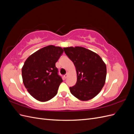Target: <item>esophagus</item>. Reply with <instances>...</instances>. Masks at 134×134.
Returning <instances> with one entry per match:
<instances>
[{
    "label": "esophagus",
    "instance_id": "obj_1",
    "mask_svg": "<svg viewBox=\"0 0 134 134\" xmlns=\"http://www.w3.org/2000/svg\"><path fill=\"white\" fill-rule=\"evenodd\" d=\"M68 73H66V74H65L64 75V78H66L67 77H68Z\"/></svg>",
    "mask_w": 134,
    "mask_h": 134
}]
</instances>
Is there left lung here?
Segmentation results:
<instances>
[{"label":"left lung","instance_id":"obj_1","mask_svg":"<svg viewBox=\"0 0 134 134\" xmlns=\"http://www.w3.org/2000/svg\"><path fill=\"white\" fill-rule=\"evenodd\" d=\"M64 50L76 71L77 81L74 86L69 88L71 93L81 100L93 98L104 85L106 64L98 54L83 47H64Z\"/></svg>","mask_w":134,"mask_h":134}]
</instances>
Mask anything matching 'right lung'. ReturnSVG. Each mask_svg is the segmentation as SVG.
Masks as SVG:
<instances>
[{
	"instance_id": "right-lung-1",
	"label": "right lung",
	"mask_w": 134,
	"mask_h": 134,
	"mask_svg": "<svg viewBox=\"0 0 134 134\" xmlns=\"http://www.w3.org/2000/svg\"><path fill=\"white\" fill-rule=\"evenodd\" d=\"M64 50L62 47L49 45L30 55L22 68L23 82L28 93L41 102H46L58 93L63 82L55 66Z\"/></svg>"
}]
</instances>
